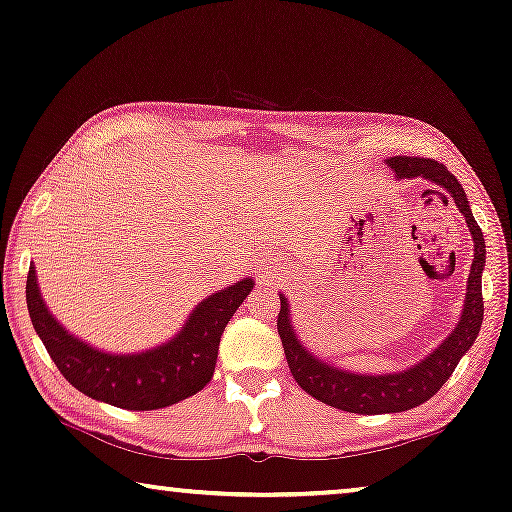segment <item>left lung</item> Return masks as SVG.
<instances>
[{
    "label": "left lung",
    "instance_id": "8db88e82",
    "mask_svg": "<svg viewBox=\"0 0 512 512\" xmlns=\"http://www.w3.org/2000/svg\"><path fill=\"white\" fill-rule=\"evenodd\" d=\"M387 165L396 172V179H429L431 184L445 188L450 193L454 205L466 216L468 230L473 237V263L468 272L464 312L454 326V331L426 356L417 361L415 366L401 370V373H382V375H361L349 373L345 368H335L333 363H326L319 356H314L303 342L298 340L291 324V307L282 293V310L277 317V333L282 338L286 361H289L293 380L300 384V389L317 398V401L333 405V408L356 412V415H387V412H403L417 408L424 401L436 394L443 384L450 380V375L457 368L471 345L478 338L482 326V270H485V237L478 221L473 219L471 205L464 188L457 177L447 170L443 163L431 158L415 156H394L387 160ZM431 193V191H426ZM445 198V195H443ZM447 200V198H445Z\"/></svg>",
    "mask_w": 512,
    "mask_h": 512
}]
</instances>
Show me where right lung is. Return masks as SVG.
I'll list each match as a JSON object with an SVG mask.
<instances>
[{
  "instance_id": "add662e5",
  "label": "right lung",
  "mask_w": 512,
  "mask_h": 512,
  "mask_svg": "<svg viewBox=\"0 0 512 512\" xmlns=\"http://www.w3.org/2000/svg\"><path fill=\"white\" fill-rule=\"evenodd\" d=\"M254 289L242 279L202 300L181 331L160 347L109 354L62 328L39 293L37 270L27 272V310L46 352L65 380L95 401L125 410H158L198 394L212 380L223 328Z\"/></svg>"
}]
</instances>
